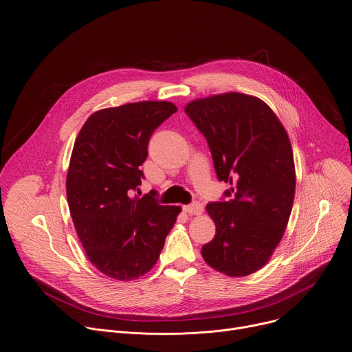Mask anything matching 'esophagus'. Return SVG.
I'll return each instance as SVG.
<instances>
[{"instance_id": "obj_1", "label": "esophagus", "mask_w": 352, "mask_h": 352, "mask_svg": "<svg viewBox=\"0 0 352 352\" xmlns=\"http://www.w3.org/2000/svg\"><path fill=\"white\" fill-rule=\"evenodd\" d=\"M184 210L189 214H201L204 212V205L199 202H192L190 205L184 206Z\"/></svg>"}]
</instances>
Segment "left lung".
I'll list each match as a JSON object with an SVG mask.
<instances>
[{"label": "left lung", "instance_id": "left-lung-1", "mask_svg": "<svg viewBox=\"0 0 352 352\" xmlns=\"http://www.w3.org/2000/svg\"><path fill=\"white\" fill-rule=\"evenodd\" d=\"M186 115L206 138L219 181L230 199L206 205L216 225L202 257L229 276L261 270L289 220L296 186L294 153L285 127L260 98L240 92L190 101Z\"/></svg>", "mask_w": 352, "mask_h": 352}]
</instances>
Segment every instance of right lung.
<instances>
[{
  "instance_id": "add662e5",
  "label": "right lung",
  "mask_w": 352,
  "mask_h": 352,
  "mask_svg": "<svg viewBox=\"0 0 352 352\" xmlns=\"http://www.w3.org/2000/svg\"><path fill=\"white\" fill-rule=\"evenodd\" d=\"M177 107L142 101L94 112L74 142L66 179L70 214L88 260L104 275L132 280L157 263L179 206L153 192L131 194L144 178L150 136Z\"/></svg>"
}]
</instances>
